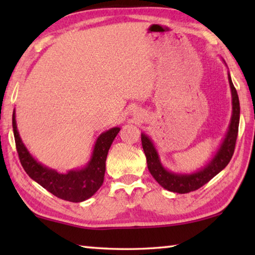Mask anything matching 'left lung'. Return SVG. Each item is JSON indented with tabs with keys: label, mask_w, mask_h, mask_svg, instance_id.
<instances>
[{
	"label": "left lung",
	"mask_w": 255,
	"mask_h": 255,
	"mask_svg": "<svg viewBox=\"0 0 255 255\" xmlns=\"http://www.w3.org/2000/svg\"><path fill=\"white\" fill-rule=\"evenodd\" d=\"M223 62L225 63V60L223 59ZM228 83H230L232 94V116L230 126H228L225 137L223 138L222 143L215 154L207 161L204 166H201L197 171L191 172V173H182V172L167 170L163 165L154 141L145 132H141V145H143L146 161H147L148 171L153 178L157 181V183L164 189L176 193L195 191L207 182H209L230 163L233 154H234L240 124V100L235 86L232 82L230 72H228Z\"/></svg>",
	"instance_id": "left-lung-1"
}]
</instances>
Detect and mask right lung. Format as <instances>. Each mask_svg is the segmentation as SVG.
Listing matches in <instances>:
<instances>
[{"label": "right lung", "mask_w": 255, "mask_h": 255, "mask_svg": "<svg viewBox=\"0 0 255 255\" xmlns=\"http://www.w3.org/2000/svg\"><path fill=\"white\" fill-rule=\"evenodd\" d=\"M12 127L20 162L27 174L54 196L71 202H82L89 199L100 189L105 180L108 152L120 130L119 127H114L101 132L94 143L89 162L79 169L60 173L40 163L25 147L16 126L15 109L12 115Z\"/></svg>", "instance_id": "right-lung-1"}]
</instances>
